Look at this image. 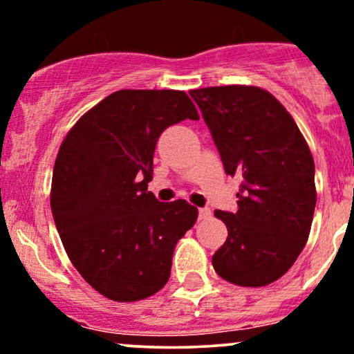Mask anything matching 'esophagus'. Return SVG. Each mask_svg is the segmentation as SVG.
<instances>
[{"mask_svg": "<svg viewBox=\"0 0 354 354\" xmlns=\"http://www.w3.org/2000/svg\"><path fill=\"white\" fill-rule=\"evenodd\" d=\"M198 216H200V219H206L211 216V209L209 208H200V211H198Z\"/></svg>", "mask_w": 354, "mask_h": 354, "instance_id": "esophagus-1", "label": "esophagus"}]
</instances>
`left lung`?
<instances>
[{
	"instance_id": "left-lung-1",
	"label": "left lung",
	"mask_w": 354,
	"mask_h": 354,
	"mask_svg": "<svg viewBox=\"0 0 354 354\" xmlns=\"http://www.w3.org/2000/svg\"><path fill=\"white\" fill-rule=\"evenodd\" d=\"M209 128L226 174L241 178L238 211H214L228 238L214 271L238 286H266L286 273L310 236L316 206L315 161L295 120L256 86L189 91Z\"/></svg>"
}]
</instances>
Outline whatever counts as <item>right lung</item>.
<instances>
[{"instance_id": "right-lung-1", "label": "right lung", "mask_w": 354, "mask_h": 354, "mask_svg": "<svg viewBox=\"0 0 354 354\" xmlns=\"http://www.w3.org/2000/svg\"><path fill=\"white\" fill-rule=\"evenodd\" d=\"M200 120L174 89H121L70 129L55 161L51 211L73 266L113 301H138L169 279L174 246L198 209L148 191L156 141L168 126Z\"/></svg>"}]
</instances>
